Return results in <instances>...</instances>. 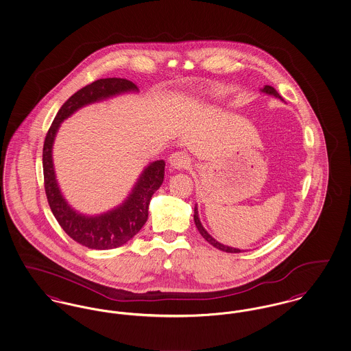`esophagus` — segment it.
<instances>
[{"mask_svg": "<svg viewBox=\"0 0 351 351\" xmlns=\"http://www.w3.org/2000/svg\"><path fill=\"white\" fill-rule=\"evenodd\" d=\"M169 165L176 170H182L184 167H189L190 160L189 157L184 154V152H176L169 157Z\"/></svg>", "mask_w": 351, "mask_h": 351, "instance_id": "obj_1", "label": "esophagus"}]
</instances>
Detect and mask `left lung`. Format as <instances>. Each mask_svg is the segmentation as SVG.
Segmentation results:
<instances>
[{"label": "left lung", "mask_w": 351, "mask_h": 351, "mask_svg": "<svg viewBox=\"0 0 351 351\" xmlns=\"http://www.w3.org/2000/svg\"><path fill=\"white\" fill-rule=\"evenodd\" d=\"M260 93L271 95V96H274V97H276V99H280L281 101H284V100H282V97L278 95L276 90H275L274 87H271V86H264V87L260 90ZM194 221H195V226H197V228H198L199 234L202 235L203 239L207 240V241H208L211 245H214L215 248L221 250L223 252H230V254L244 252V250H239V248H234V247H230V245L221 244V243H219L218 240L214 239V238H213V237L206 231V228L203 227L202 223H201V219H199V215H198V207H197V204H195V207H194Z\"/></svg>", "instance_id": "obj_1"}]
</instances>
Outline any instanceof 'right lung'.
Returning a JSON list of instances; mask_svg holds the SVG:
<instances>
[{
  "instance_id": "right-lung-1",
  "label": "right lung",
  "mask_w": 351,
  "mask_h": 351,
  "mask_svg": "<svg viewBox=\"0 0 351 351\" xmlns=\"http://www.w3.org/2000/svg\"><path fill=\"white\" fill-rule=\"evenodd\" d=\"M130 93H138L137 86L121 77L99 79L83 87L60 107L43 144L45 190L50 208L70 238L93 250L117 248L130 241L141 230L148 219L152 195L164 182L165 161L157 160L144 167L123 203L106 213L86 215L76 211L60 191L53 162V147L60 124L75 112L93 103Z\"/></svg>"
}]
</instances>
